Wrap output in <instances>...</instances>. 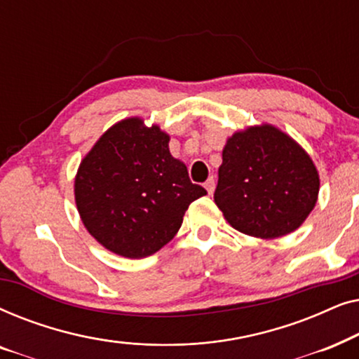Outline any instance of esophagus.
<instances>
[{
	"label": "esophagus",
	"instance_id": "34e87169",
	"mask_svg": "<svg viewBox=\"0 0 359 359\" xmlns=\"http://www.w3.org/2000/svg\"><path fill=\"white\" fill-rule=\"evenodd\" d=\"M204 188L208 189L209 194H212L214 189H215V180H214V178H209V180L204 183Z\"/></svg>",
	"mask_w": 359,
	"mask_h": 359
}]
</instances>
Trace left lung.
<instances>
[{
  "instance_id": "8db88e82",
  "label": "left lung",
  "mask_w": 359,
  "mask_h": 359,
  "mask_svg": "<svg viewBox=\"0 0 359 359\" xmlns=\"http://www.w3.org/2000/svg\"><path fill=\"white\" fill-rule=\"evenodd\" d=\"M320 180L307 151L274 126L235 132L222 151L214 201L227 222L257 238H278L302 225Z\"/></svg>"
}]
</instances>
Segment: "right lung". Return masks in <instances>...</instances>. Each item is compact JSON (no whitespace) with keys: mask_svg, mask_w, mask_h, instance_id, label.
<instances>
[{"mask_svg":"<svg viewBox=\"0 0 359 359\" xmlns=\"http://www.w3.org/2000/svg\"><path fill=\"white\" fill-rule=\"evenodd\" d=\"M170 135L140 117L117 122L81 160L75 203L88 232L109 252L145 258L165 247L193 201L208 194L171 156Z\"/></svg>","mask_w":359,"mask_h":359,"instance_id":"right-lung-1","label":"right lung"}]
</instances>
